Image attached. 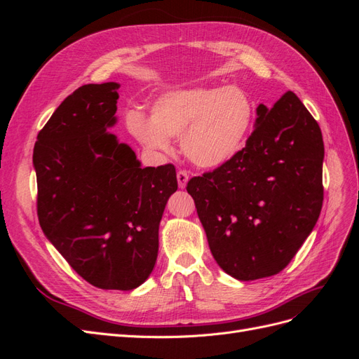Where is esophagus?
<instances>
[{"label": "esophagus", "mask_w": 359, "mask_h": 359, "mask_svg": "<svg viewBox=\"0 0 359 359\" xmlns=\"http://www.w3.org/2000/svg\"><path fill=\"white\" fill-rule=\"evenodd\" d=\"M177 180H178V186L180 189H184L187 186V181H189V173L187 170H178L177 173Z\"/></svg>", "instance_id": "obj_1"}]
</instances>
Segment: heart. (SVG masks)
I'll return each instance as SVG.
<instances>
[{
  "mask_svg": "<svg viewBox=\"0 0 359 359\" xmlns=\"http://www.w3.org/2000/svg\"><path fill=\"white\" fill-rule=\"evenodd\" d=\"M253 119L255 104L241 88L201 85L163 94L149 119L130 114L127 126L140 144L158 153H170V137H180L186 158L210 169L240 153Z\"/></svg>",
  "mask_w": 359,
  "mask_h": 359,
  "instance_id": "obj_1",
  "label": "heart"
}]
</instances>
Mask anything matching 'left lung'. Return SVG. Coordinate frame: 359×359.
Listing matches in <instances>:
<instances>
[{
    "label": "left lung",
    "mask_w": 359,
    "mask_h": 359,
    "mask_svg": "<svg viewBox=\"0 0 359 359\" xmlns=\"http://www.w3.org/2000/svg\"><path fill=\"white\" fill-rule=\"evenodd\" d=\"M256 112L240 153L187 182L215 262L241 281L285 269L323 202L325 149L316 119L292 91Z\"/></svg>",
    "instance_id": "left-lung-1"
}]
</instances>
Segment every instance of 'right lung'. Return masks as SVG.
Returning <instances> with one entry per match:
<instances>
[{"label": "right lung", "mask_w": 359, "mask_h": 359, "mask_svg": "<svg viewBox=\"0 0 359 359\" xmlns=\"http://www.w3.org/2000/svg\"><path fill=\"white\" fill-rule=\"evenodd\" d=\"M118 88L88 83L70 94L40 130L32 163L48 240L90 285L132 290L156 265L158 224L178 181L170 163L142 168L107 132Z\"/></svg>", "instance_id": "1"}]
</instances>
